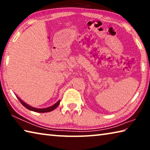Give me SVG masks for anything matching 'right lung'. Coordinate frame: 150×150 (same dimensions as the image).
I'll use <instances>...</instances> for the list:
<instances>
[{
  "mask_svg": "<svg viewBox=\"0 0 150 150\" xmlns=\"http://www.w3.org/2000/svg\"><path fill=\"white\" fill-rule=\"evenodd\" d=\"M18 99L19 100V101L20 103H21V104L22 105H23L24 106H25L27 109H28V110H32V111H34V112H51L52 110H54V109L56 108L58 106H59V103H60V100H58L57 102L54 104V105L53 106H50V107H47V108H34V107H32V106H30L28 105V104L25 103L23 100H22L19 97H18Z\"/></svg>",
  "mask_w": 150,
  "mask_h": 150,
  "instance_id": "right-lung-1",
  "label": "right lung"
}]
</instances>
